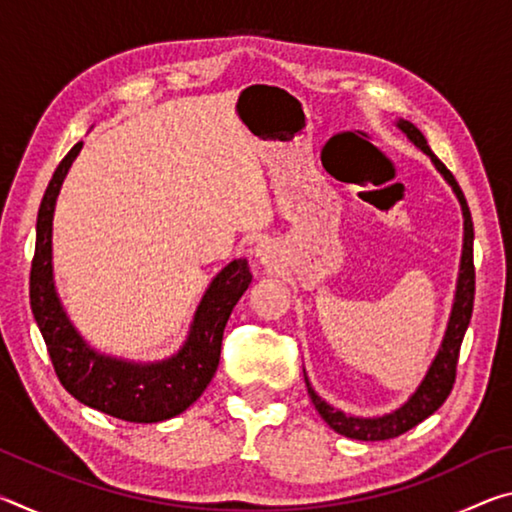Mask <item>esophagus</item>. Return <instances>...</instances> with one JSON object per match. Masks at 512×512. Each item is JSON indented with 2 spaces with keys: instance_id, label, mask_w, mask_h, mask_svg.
Returning a JSON list of instances; mask_svg holds the SVG:
<instances>
[{
  "instance_id": "esophagus-1",
  "label": "esophagus",
  "mask_w": 512,
  "mask_h": 512,
  "mask_svg": "<svg viewBox=\"0 0 512 512\" xmlns=\"http://www.w3.org/2000/svg\"><path fill=\"white\" fill-rule=\"evenodd\" d=\"M275 257V248L268 244V241H259V244L255 246V259L259 264H271Z\"/></svg>"
}]
</instances>
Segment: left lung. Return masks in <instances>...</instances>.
I'll use <instances>...</instances> for the list:
<instances>
[{
	"label": "left lung",
	"mask_w": 512,
	"mask_h": 512,
	"mask_svg": "<svg viewBox=\"0 0 512 512\" xmlns=\"http://www.w3.org/2000/svg\"><path fill=\"white\" fill-rule=\"evenodd\" d=\"M395 126L406 135V140L418 146V149L429 155V160L440 176L445 178V183L452 187L454 196L461 203L463 212V253H461V264H458V277H456V291H454V302H452V314L447 320V329L443 341H440V348L433 357L427 375L422 377L420 386L411 393L409 400H406L400 409L384 415H372V418H361V415L343 413L341 409H334L332 404H327L323 397H320L314 386L309 384L305 375L307 393L314 402L316 411L320 413L329 427L336 433H341L345 438L354 440H388L395 436H402L404 431L413 429L415 424L427 420L431 413H436L447 395L452 393L454 379H456V363H458V352H461L463 336L467 332V325H470L472 318V307H474V225L470 216V207H467L465 196L458 187L456 178L449 173L443 162L436 158V153L429 149L424 135L415 128L411 121L397 119Z\"/></svg>",
	"instance_id": "1"
}]
</instances>
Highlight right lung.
I'll list each match as a JSON object with an SVG mask.
<instances>
[{"instance_id":"1","label":"right lung","mask_w":512,"mask_h":512,"mask_svg":"<svg viewBox=\"0 0 512 512\" xmlns=\"http://www.w3.org/2000/svg\"><path fill=\"white\" fill-rule=\"evenodd\" d=\"M83 142L58 164L42 196L31 264V311L65 391L81 404L126 422H162L187 411L210 384L221 359L223 329L253 282L244 257L212 277L194 311L187 339L167 359L131 361L99 352L67 316L54 280V212L60 187Z\"/></svg>"}]
</instances>
